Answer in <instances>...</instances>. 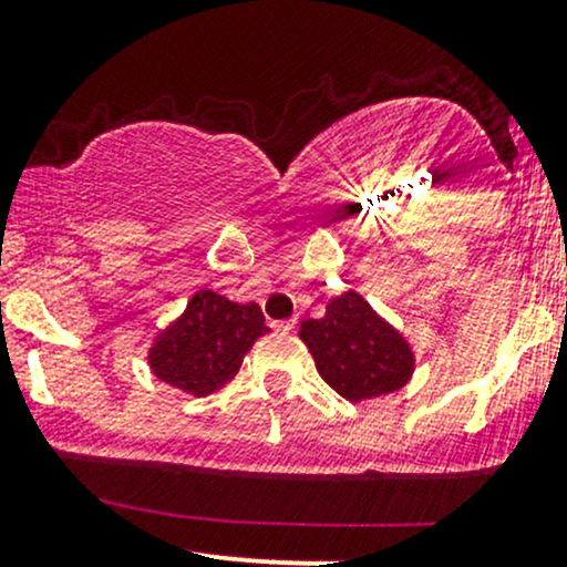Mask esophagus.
Wrapping results in <instances>:
<instances>
[{
    "mask_svg": "<svg viewBox=\"0 0 567 567\" xmlns=\"http://www.w3.org/2000/svg\"><path fill=\"white\" fill-rule=\"evenodd\" d=\"M271 326L277 331H293L296 329V320L293 318H290V320H277V323H271Z\"/></svg>",
    "mask_w": 567,
    "mask_h": 567,
    "instance_id": "34e87169",
    "label": "esophagus"
}]
</instances>
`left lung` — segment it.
Listing matches in <instances>:
<instances>
[{
    "instance_id": "obj_1",
    "label": "left lung",
    "mask_w": 567,
    "mask_h": 567,
    "mask_svg": "<svg viewBox=\"0 0 567 567\" xmlns=\"http://www.w3.org/2000/svg\"><path fill=\"white\" fill-rule=\"evenodd\" d=\"M299 337L320 379L346 400L390 394L409 384L414 370L409 342L353 290L331 299L320 320H305Z\"/></svg>"
}]
</instances>
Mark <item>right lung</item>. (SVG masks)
<instances>
[{
	"mask_svg": "<svg viewBox=\"0 0 567 567\" xmlns=\"http://www.w3.org/2000/svg\"><path fill=\"white\" fill-rule=\"evenodd\" d=\"M266 331V318L255 301L236 305L214 290H199L151 348V368L167 384L203 398L233 381L247 351Z\"/></svg>",
	"mask_w": 567,
	"mask_h": 567,
	"instance_id": "add662e5",
	"label": "right lung"
}]
</instances>
